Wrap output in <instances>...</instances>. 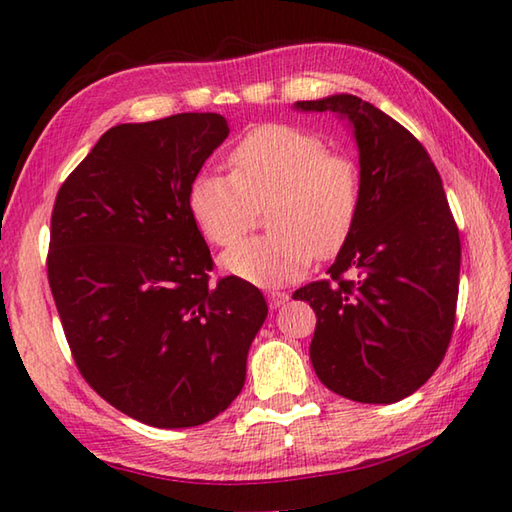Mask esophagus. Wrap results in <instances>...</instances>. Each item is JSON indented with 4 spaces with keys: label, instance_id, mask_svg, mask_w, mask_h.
I'll list each match as a JSON object with an SVG mask.
<instances>
[{
    "label": "esophagus",
    "instance_id": "34e87169",
    "mask_svg": "<svg viewBox=\"0 0 512 512\" xmlns=\"http://www.w3.org/2000/svg\"><path fill=\"white\" fill-rule=\"evenodd\" d=\"M288 299H290L288 292H279V290L268 292V303H270V308H273V310H277L279 306H284Z\"/></svg>",
    "mask_w": 512,
    "mask_h": 512
}]
</instances>
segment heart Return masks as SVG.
<instances>
[{"mask_svg": "<svg viewBox=\"0 0 512 512\" xmlns=\"http://www.w3.org/2000/svg\"><path fill=\"white\" fill-rule=\"evenodd\" d=\"M231 176L204 171L189 184L191 220L206 242L231 246L266 209L268 235L222 257L226 273L255 286L299 279L314 257L339 253L361 209L356 162L295 125L253 127L228 154Z\"/></svg>", "mask_w": 512, "mask_h": 512, "instance_id": "1", "label": "heart"}]
</instances>
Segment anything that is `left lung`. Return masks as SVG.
Listing matches in <instances>:
<instances>
[{
    "mask_svg": "<svg viewBox=\"0 0 512 512\" xmlns=\"http://www.w3.org/2000/svg\"><path fill=\"white\" fill-rule=\"evenodd\" d=\"M295 107L347 118L361 162L352 235L330 277L292 295L317 314L310 361L334 394L389 405L427 383L447 354L460 286L458 224L427 149L394 118L352 94Z\"/></svg>",
    "mask_w": 512,
    "mask_h": 512,
    "instance_id": "obj_1",
    "label": "left lung"
}]
</instances>
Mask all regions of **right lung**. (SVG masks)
<instances>
[{
    "label": "right lung",
    "instance_id": "1",
    "mask_svg": "<svg viewBox=\"0 0 512 512\" xmlns=\"http://www.w3.org/2000/svg\"><path fill=\"white\" fill-rule=\"evenodd\" d=\"M228 136L220 114L116 125L61 184L48 281L81 376L129 418L198 427L237 398L266 321L259 288L211 281L187 193Z\"/></svg>",
    "mask_w": 512,
    "mask_h": 512
}]
</instances>
